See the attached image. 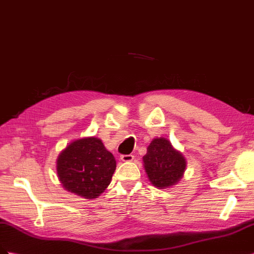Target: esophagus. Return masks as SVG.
<instances>
[{
    "label": "esophagus",
    "instance_id": "1",
    "mask_svg": "<svg viewBox=\"0 0 254 254\" xmlns=\"http://www.w3.org/2000/svg\"><path fill=\"white\" fill-rule=\"evenodd\" d=\"M132 159H133V155H122L121 156L122 162H125V163L132 162Z\"/></svg>",
    "mask_w": 254,
    "mask_h": 254
}]
</instances>
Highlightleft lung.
I'll use <instances>...</instances> for the list:
<instances>
[{"label":"left lung","mask_w":254,"mask_h":254,"mask_svg":"<svg viewBox=\"0 0 254 254\" xmlns=\"http://www.w3.org/2000/svg\"><path fill=\"white\" fill-rule=\"evenodd\" d=\"M143 167L153 187L165 190L181 181L187 168V159L168 139L157 137L147 146Z\"/></svg>","instance_id":"1"}]
</instances>
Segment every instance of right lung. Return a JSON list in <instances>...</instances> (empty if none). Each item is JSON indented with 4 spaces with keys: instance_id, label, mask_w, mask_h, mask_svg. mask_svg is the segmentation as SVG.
<instances>
[{
    "instance_id": "1",
    "label": "right lung",
    "mask_w": 254,
    "mask_h": 254,
    "mask_svg": "<svg viewBox=\"0 0 254 254\" xmlns=\"http://www.w3.org/2000/svg\"><path fill=\"white\" fill-rule=\"evenodd\" d=\"M56 167L65 190L85 199H95L111 183L116 160L100 139L85 137L72 141L61 151Z\"/></svg>"
}]
</instances>
